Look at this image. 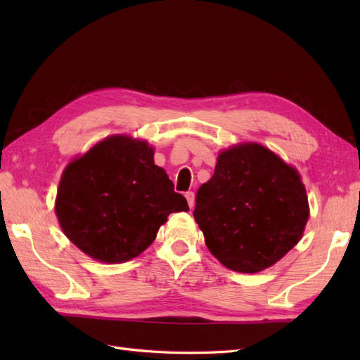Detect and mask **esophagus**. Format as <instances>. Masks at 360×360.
Segmentation results:
<instances>
[{"label":"esophagus","mask_w":360,"mask_h":360,"mask_svg":"<svg viewBox=\"0 0 360 360\" xmlns=\"http://www.w3.org/2000/svg\"><path fill=\"white\" fill-rule=\"evenodd\" d=\"M186 198H187L188 207L193 209V207H195V193H193V192H187V193H186Z\"/></svg>","instance_id":"obj_1"}]
</instances>
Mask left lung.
Returning <instances> with one entry per match:
<instances>
[{
	"label": "left lung",
	"instance_id": "8db88e82",
	"mask_svg": "<svg viewBox=\"0 0 360 360\" xmlns=\"http://www.w3.org/2000/svg\"><path fill=\"white\" fill-rule=\"evenodd\" d=\"M193 217L221 264L257 274L302 240L309 202L294 165L262 143L241 142L219 151L215 173L198 190Z\"/></svg>",
	"mask_w": 360,
	"mask_h": 360
}]
</instances>
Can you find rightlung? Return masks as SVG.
Segmentation results:
<instances>
[{"instance_id": "add662e5", "label": "right lung", "mask_w": 360, "mask_h": 360, "mask_svg": "<svg viewBox=\"0 0 360 360\" xmlns=\"http://www.w3.org/2000/svg\"><path fill=\"white\" fill-rule=\"evenodd\" d=\"M155 148L143 139L112 134L75 156L58 182L56 215L83 254L105 264L139 257L173 212H187Z\"/></svg>"}]
</instances>
